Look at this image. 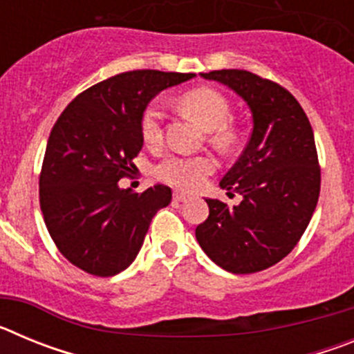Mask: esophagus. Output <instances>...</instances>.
I'll return each instance as SVG.
<instances>
[{
    "instance_id": "1",
    "label": "esophagus",
    "mask_w": 354,
    "mask_h": 354,
    "mask_svg": "<svg viewBox=\"0 0 354 354\" xmlns=\"http://www.w3.org/2000/svg\"><path fill=\"white\" fill-rule=\"evenodd\" d=\"M187 198H189V196H187L186 193H174V202H186Z\"/></svg>"
}]
</instances>
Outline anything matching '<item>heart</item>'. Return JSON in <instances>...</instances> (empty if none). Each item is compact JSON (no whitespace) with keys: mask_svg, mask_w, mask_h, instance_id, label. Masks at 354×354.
<instances>
[{"mask_svg":"<svg viewBox=\"0 0 354 354\" xmlns=\"http://www.w3.org/2000/svg\"><path fill=\"white\" fill-rule=\"evenodd\" d=\"M179 106L184 113L196 120L211 133L212 142L218 147H230L236 133L228 127L230 104L227 97L212 88H195L180 95ZM142 136L145 143L154 145L161 140V109L150 104L142 115ZM214 165L202 156H167L156 167V175L162 183L180 189H195L212 171Z\"/></svg>","mask_w":354,"mask_h":354,"instance_id":"obj_1","label":"heart"}]
</instances>
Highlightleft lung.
Listing matches in <instances>:
<instances>
[{
    "instance_id": "left-lung-1",
    "label": "left lung",
    "mask_w": 354,
    "mask_h": 354,
    "mask_svg": "<svg viewBox=\"0 0 354 354\" xmlns=\"http://www.w3.org/2000/svg\"><path fill=\"white\" fill-rule=\"evenodd\" d=\"M246 102L253 129L220 186L239 193V205L205 198L209 218L195 230L200 248L234 274L268 270L298 245L321 189L314 131L299 102L283 86L257 74L223 68L200 74Z\"/></svg>"
}]
</instances>
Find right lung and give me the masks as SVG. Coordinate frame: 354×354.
Returning a JSON list of instances; mask_svg holds the SVG:
<instances>
[{
	"label": "right lung",
	"mask_w": 354,
	"mask_h": 354,
	"mask_svg": "<svg viewBox=\"0 0 354 354\" xmlns=\"http://www.w3.org/2000/svg\"><path fill=\"white\" fill-rule=\"evenodd\" d=\"M193 77L122 72L80 93L56 120L40 171V209L55 245L80 270L113 277L129 268L156 212L171 202L168 186L133 193L118 180L143 147L149 102Z\"/></svg>",
	"instance_id": "1"
}]
</instances>
